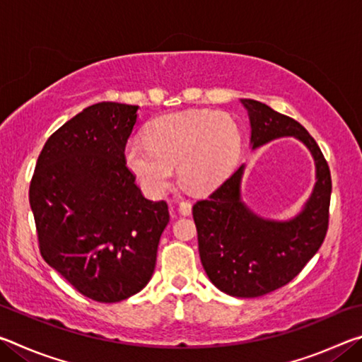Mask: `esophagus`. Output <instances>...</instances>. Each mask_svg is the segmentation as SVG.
I'll use <instances>...</instances> for the list:
<instances>
[{
	"label": "esophagus",
	"mask_w": 362,
	"mask_h": 362,
	"mask_svg": "<svg viewBox=\"0 0 362 362\" xmlns=\"http://www.w3.org/2000/svg\"><path fill=\"white\" fill-rule=\"evenodd\" d=\"M192 203L189 201H182V203L179 204V212L182 214V216H189L192 214Z\"/></svg>",
	"instance_id": "34e87169"
}]
</instances>
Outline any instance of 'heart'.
Masks as SVG:
<instances>
[{"mask_svg": "<svg viewBox=\"0 0 362 362\" xmlns=\"http://www.w3.org/2000/svg\"><path fill=\"white\" fill-rule=\"evenodd\" d=\"M146 142L124 146L127 169L150 196H161L174 168L183 187L211 193L228 179L241 151L240 127L228 115L189 110L159 116L146 129Z\"/></svg>", "mask_w": 362, "mask_h": 362, "instance_id": "b5f03b06", "label": "heart"}]
</instances>
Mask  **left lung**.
I'll use <instances>...</instances> for the list:
<instances>
[{
	"mask_svg": "<svg viewBox=\"0 0 362 362\" xmlns=\"http://www.w3.org/2000/svg\"><path fill=\"white\" fill-rule=\"evenodd\" d=\"M252 150L281 137H296L310 150L316 183L303 209L289 220L257 216L241 198L244 164L207 199L193 206L199 257L212 284L233 297L252 298L286 286L310 262L326 238L332 180L327 161L308 131L289 116L243 99Z\"/></svg>",
	"mask_w": 362,
	"mask_h": 362,
	"instance_id": "1",
	"label": "left lung"
}]
</instances>
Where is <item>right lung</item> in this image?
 <instances>
[{
	"mask_svg": "<svg viewBox=\"0 0 362 362\" xmlns=\"http://www.w3.org/2000/svg\"><path fill=\"white\" fill-rule=\"evenodd\" d=\"M137 105L100 102L47 139L30 183L40 252L83 296L121 302L144 289L169 223L126 166Z\"/></svg>",
	"mask_w": 362,
	"mask_h": 362,
	"instance_id": "1",
	"label": "right lung"
}]
</instances>
